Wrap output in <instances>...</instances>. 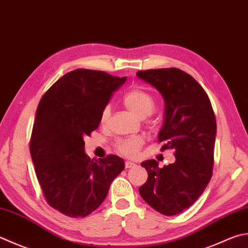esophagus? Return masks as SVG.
Returning a JSON list of instances; mask_svg holds the SVG:
<instances>
[{
  "instance_id": "34e87169",
  "label": "esophagus",
  "mask_w": 248,
  "mask_h": 248,
  "mask_svg": "<svg viewBox=\"0 0 248 248\" xmlns=\"http://www.w3.org/2000/svg\"><path fill=\"white\" fill-rule=\"evenodd\" d=\"M136 166V164L133 162H129V161H126L125 162V168H132V167H135Z\"/></svg>"
}]
</instances>
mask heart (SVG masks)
<instances>
[{
    "label": "heart",
    "mask_w": 248,
    "mask_h": 248,
    "mask_svg": "<svg viewBox=\"0 0 248 248\" xmlns=\"http://www.w3.org/2000/svg\"><path fill=\"white\" fill-rule=\"evenodd\" d=\"M123 102L126 108L129 111H132L134 114H136L138 118L144 119L148 115H150L154 108H155V100L151 94L148 92L139 90V88H135L126 93L123 97ZM110 107L106 106L101 111L100 114V123L104 125L110 118ZM143 144V139L140 137H129L126 139L119 140L116 142L115 147L118 151L123 154L125 156L133 157L136 155L140 148Z\"/></svg>",
    "instance_id": "heart-1"
}]
</instances>
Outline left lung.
<instances>
[{"label":"left lung","mask_w":248,"mask_h":248,"mask_svg":"<svg viewBox=\"0 0 248 248\" xmlns=\"http://www.w3.org/2000/svg\"><path fill=\"white\" fill-rule=\"evenodd\" d=\"M137 77L164 98L158 141L164 143L161 150L174 149L176 157L175 163L162 168L155 160L142 162L148 179L139 193L156 212L172 216L189 208L212 178L216 118L206 92L182 70H144Z\"/></svg>","instance_id":"1"}]
</instances>
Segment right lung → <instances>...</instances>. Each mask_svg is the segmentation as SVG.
I'll return each mask as SVG.
<instances>
[{
    "mask_svg": "<svg viewBox=\"0 0 248 248\" xmlns=\"http://www.w3.org/2000/svg\"><path fill=\"white\" fill-rule=\"evenodd\" d=\"M125 81L126 77L77 69L55 82L37 106L32 162L47 203L68 217H86L99 207L124 170L118 155L88 157L84 137L98 128L102 109Z\"/></svg>",
    "mask_w": 248,
    "mask_h": 248,
    "instance_id": "obj_1",
    "label": "right lung"
}]
</instances>
